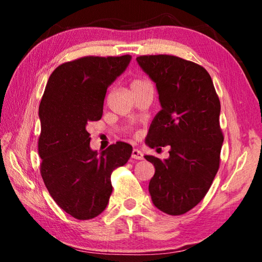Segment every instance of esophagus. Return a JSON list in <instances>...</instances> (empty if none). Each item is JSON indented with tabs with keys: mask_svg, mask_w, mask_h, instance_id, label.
Wrapping results in <instances>:
<instances>
[{
	"mask_svg": "<svg viewBox=\"0 0 262 262\" xmlns=\"http://www.w3.org/2000/svg\"><path fill=\"white\" fill-rule=\"evenodd\" d=\"M132 158L139 159V161H141V159H143V152L140 151L139 149H134L132 151Z\"/></svg>",
	"mask_w": 262,
	"mask_h": 262,
	"instance_id": "34e87169",
	"label": "esophagus"
}]
</instances>
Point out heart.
<instances>
[{
	"label": "heart",
	"instance_id": "1",
	"mask_svg": "<svg viewBox=\"0 0 262 262\" xmlns=\"http://www.w3.org/2000/svg\"><path fill=\"white\" fill-rule=\"evenodd\" d=\"M148 81H145V79H142V78H136V79H134V81H133L132 83H130V88H133V86H137V85H141V84H144V83H147Z\"/></svg>",
	"mask_w": 262,
	"mask_h": 262
}]
</instances>
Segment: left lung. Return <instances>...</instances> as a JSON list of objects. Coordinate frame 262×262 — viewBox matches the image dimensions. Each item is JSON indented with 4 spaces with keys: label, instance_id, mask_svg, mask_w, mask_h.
<instances>
[{
    "label": "left lung",
    "instance_id": "left-lung-1",
    "mask_svg": "<svg viewBox=\"0 0 262 262\" xmlns=\"http://www.w3.org/2000/svg\"><path fill=\"white\" fill-rule=\"evenodd\" d=\"M141 68L156 83L162 110L150 126V148L170 145L165 161L154 164L149 183L154 205L168 215H183L200 203L220 168L223 133L221 103L202 66L174 55H141Z\"/></svg>",
    "mask_w": 262,
    "mask_h": 262
}]
</instances>
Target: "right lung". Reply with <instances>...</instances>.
<instances>
[{
  "instance_id": "right-lung-1",
  "label": "right lung",
  "mask_w": 262,
  "mask_h": 262,
  "mask_svg": "<svg viewBox=\"0 0 262 262\" xmlns=\"http://www.w3.org/2000/svg\"><path fill=\"white\" fill-rule=\"evenodd\" d=\"M130 55L83 56L60 64L48 78L39 106L40 174L57 206L77 220L107 207L115 168L128 162L132 145L117 142L98 155L86 127L103 115L107 88L127 68Z\"/></svg>"
}]
</instances>
